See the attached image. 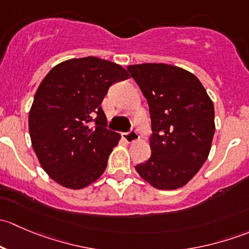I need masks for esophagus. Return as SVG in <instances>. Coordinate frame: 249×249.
<instances>
[{
    "label": "esophagus",
    "instance_id": "esophagus-1",
    "mask_svg": "<svg viewBox=\"0 0 249 249\" xmlns=\"http://www.w3.org/2000/svg\"><path fill=\"white\" fill-rule=\"evenodd\" d=\"M123 139L126 141L127 143H132L140 139V135L136 130L131 129L129 132H124V134H123Z\"/></svg>",
    "mask_w": 249,
    "mask_h": 249
}]
</instances>
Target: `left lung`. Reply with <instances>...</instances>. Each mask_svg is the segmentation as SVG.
<instances>
[{
  "instance_id": "obj_1",
  "label": "left lung",
  "mask_w": 249,
  "mask_h": 249,
  "mask_svg": "<svg viewBox=\"0 0 249 249\" xmlns=\"http://www.w3.org/2000/svg\"><path fill=\"white\" fill-rule=\"evenodd\" d=\"M127 71L147 99L152 155L135 169L157 189L187 184L207 160L215 131L212 100L196 76L166 64H140Z\"/></svg>"
}]
</instances>
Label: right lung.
<instances>
[{"mask_svg":"<svg viewBox=\"0 0 249 249\" xmlns=\"http://www.w3.org/2000/svg\"><path fill=\"white\" fill-rule=\"evenodd\" d=\"M127 78L120 65L88 56L56 65L41 82L30 137L41 166L60 185L82 189L105 172L120 135L106 127L101 104L110 85Z\"/></svg>","mask_w":249,"mask_h":249,"instance_id":"add662e5","label":"right lung"}]
</instances>
